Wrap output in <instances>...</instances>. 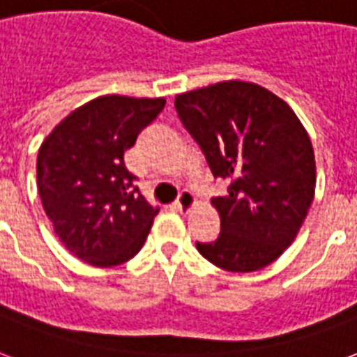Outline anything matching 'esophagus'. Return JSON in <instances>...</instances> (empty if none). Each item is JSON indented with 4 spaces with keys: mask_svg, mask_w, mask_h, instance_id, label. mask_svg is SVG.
Instances as JSON below:
<instances>
[{
    "mask_svg": "<svg viewBox=\"0 0 357 357\" xmlns=\"http://www.w3.org/2000/svg\"><path fill=\"white\" fill-rule=\"evenodd\" d=\"M195 206H197V198L192 197L189 190H183V192L179 195L178 202H176V208H178L181 213H189Z\"/></svg>",
    "mask_w": 357,
    "mask_h": 357,
    "instance_id": "34e87169",
    "label": "esophagus"
}]
</instances>
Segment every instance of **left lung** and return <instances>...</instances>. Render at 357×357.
I'll return each mask as SVG.
<instances>
[{
  "label": "left lung",
  "mask_w": 357,
  "mask_h": 357,
  "mask_svg": "<svg viewBox=\"0 0 357 357\" xmlns=\"http://www.w3.org/2000/svg\"><path fill=\"white\" fill-rule=\"evenodd\" d=\"M176 110L215 178L221 234L197 249L217 268L249 273L275 262L298 236L317 187L309 132L292 106L252 82L227 80L176 95Z\"/></svg>",
  "instance_id": "8db88e82"
}]
</instances>
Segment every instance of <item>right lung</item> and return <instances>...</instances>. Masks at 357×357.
<instances>
[{"mask_svg": "<svg viewBox=\"0 0 357 357\" xmlns=\"http://www.w3.org/2000/svg\"><path fill=\"white\" fill-rule=\"evenodd\" d=\"M165 102L100 95L61 119L40 144V202L59 241L82 262L110 268L142 249L159 208L132 187L123 153Z\"/></svg>", "mask_w": 357, "mask_h": 357, "instance_id": "add662e5", "label": "right lung"}]
</instances>
